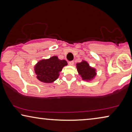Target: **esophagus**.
I'll use <instances>...</instances> for the list:
<instances>
[{
    "label": "esophagus",
    "mask_w": 132,
    "mask_h": 132,
    "mask_svg": "<svg viewBox=\"0 0 132 132\" xmlns=\"http://www.w3.org/2000/svg\"><path fill=\"white\" fill-rule=\"evenodd\" d=\"M68 64H69L70 66H73L74 64V62L73 61H70V62H69Z\"/></svg>",
    "instance_id": "1"
}]
</instances>
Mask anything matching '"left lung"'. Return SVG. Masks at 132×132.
I'll use <instances>...</instances> for the list:
<instances>
[{
  "mask_svg": "<svg viewBox=\"0 0 132 132\" xmlns=\"http://www.w3.org/2000/svg\"><path fill=\"white\" fill-rule=\"evenodd\" d=\"M77 70L82 79L85 81H90L96 75V69L90 66L85 61L82 60L81 63L77 64Z\"/></svg>",
  "mask_w": 132,
  "mask_h": 132,
  "instance_id": "8db88e82",
  "label": "left lung"
}]
</instances>
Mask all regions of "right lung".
Returning <instances> with one entry per match:
<instances>
[{
  "label": "right lung",
  "instance_id": "right-lung-1",
  "mask_svg": "<svg viewBox=\"0 0 132 132\" xmlns=\"http://www.w3.org/2000/svg\"><path fill=\"white\" fill-rule=\"evenodd\" d=\"M66 65L68 63L65 60H60L58 57L53 56L38 62L35 66V72L40 81L51 83L58 78L60 72Z\"/></svg>",
  "mask_w": 132,
  "mask_h": 132
}]
</instances>
